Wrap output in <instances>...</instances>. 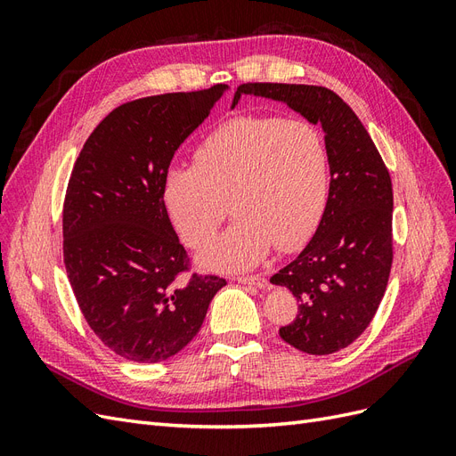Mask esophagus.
<instances>
[{"label": "esophagus", "instance_id": "esophagus-1", "mask_svg": "<svg viewBox=\"0 0 456 456\" xmlns=\"http://www.w3.org/2000/svg\"><path fill=\"white\" fill-rule=\"evenodd\" d=\"M243 285H255V287H266L268 281L262 275H238L236 278Z\"/></svg>", "mask_w": 456, "mask_h": 456}]
</instances>
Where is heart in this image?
Returning <instances> with one entry per match:
<instances>
[{
  "label": "heart",
  "instance_id": "1",
  "mask_svg": "<svg viewBox=\"0 0 456 456\" xmlns=\"http://www.w3.org/2000/svg\"><path fill=\"white\" fill-rule=\"evenodd\" d=\"M329 151L302 118L240 116L213 131L196 163H173L163 175V203L188 247L205 245L232 211L233 224L200 255L215 270H245L275 245L297 251L323 216Z\"/></svg>",
  "mask_w": 456,
  "mask_h": 456
}]
</instances>
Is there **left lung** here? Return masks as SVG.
<instances>
[{
	"instance_id": "left-lung-1",
	"label": "left lung",
	"mask_w": 456,
	"mask_h": 456,
	"mask_svg": "<svg viewBox=\"0 0 456 456\" xmlns=\"http://www.w3.org/2000/svg\"><path fill=\"white\" fill-rule=\"evenodd\" d=\"M285 102L322 126L329 151V198L314 238L291 265L272 275L298 302L295 320L280 329L293 348L335 354L360 337L388 285L394 240L392 178L354 110L320 86L243 84L233 94Z\"/></svg>"
}]
</instances>
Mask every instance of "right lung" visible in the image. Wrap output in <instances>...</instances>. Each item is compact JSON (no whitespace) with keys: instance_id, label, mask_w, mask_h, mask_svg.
<instances>
[{"instance_id":"obj_1","label":"right lung","mask_w":456,"mask_h":456,"mask_svg":"<svg viewBox=\"0 0 456 456\" xmlns=\"http://www.w3.org/2000/svg\"><path fill=\"white\" fill-rule=\"evenodd\" d=\"M226 86L167 93L112 110L81 148L62 209L68 280L104 346L158 363L198 335L226 280L191 273L163 203V175Z\"/></svg>"}]
</instances>
